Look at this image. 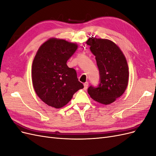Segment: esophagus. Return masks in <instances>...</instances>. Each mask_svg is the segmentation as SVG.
<instances>
[{
	"instance_id": "esophagus-1",
	"label": "esophagus",
	"mask_w": 156,
	"mask_h": 156,
	"mask_svg": "<svg viewBox=\"0 0 156 156\" xmlns=\"http://www.w3.org/2000/svg\"><path fill=\"white\" fill-rule=\"evenodd\" d=\"M88 83L86 82L85 83H84V89L87 90L88 88Z\"/></svg>"
}]
</instances>
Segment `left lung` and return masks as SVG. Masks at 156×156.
I'll return each instance as SVG.
<instances>
[{
  "instance_id": "8db88e82",
  "label": "left lung",
  "mask_w": 156,
  "mask_h": 156,
  "mask_svg": "<svg viewBox=\"0 0 156 156\" xmlns=\"http://www.w3.org/2000/svg\"><path fill=\"white\" fill-rule=\"evenodd\" d=\"M86 43L96 56L100 78L98 86L90 87L88 93L94 100L111 104L124 94L128 84L129 69L125 56L109 40L92 37Z\"/></svg>"
}]
</instances>
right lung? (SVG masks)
Here are the masks:
<instances>
[{
	"mask_svg": "<svg viewBox=\"0 0 156 156\" xmlns=\"http://www.w3.org/2000/svg\"><path fill=\"white\" fill-rule=\"evenodd\" d=\"M77 47L65 40L50 38L37 51L32 65V84L37 96L49 106L64 107L84 88L76 71L66 64Z\"/></svg>",
	"mask_w": 156,
	"mask_h": 156,
	"instance_id": "add662e5",
	"label": "right lung"
}]
</instances>
